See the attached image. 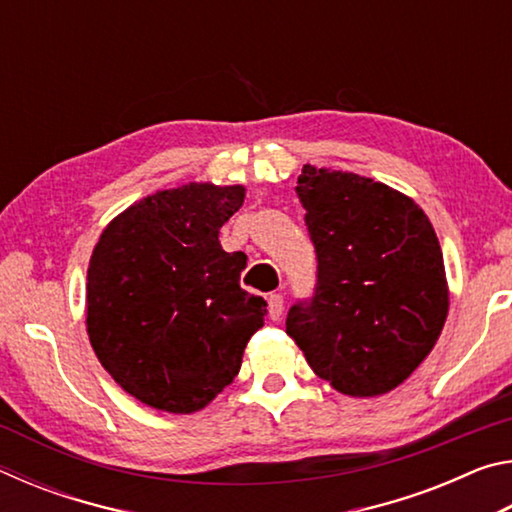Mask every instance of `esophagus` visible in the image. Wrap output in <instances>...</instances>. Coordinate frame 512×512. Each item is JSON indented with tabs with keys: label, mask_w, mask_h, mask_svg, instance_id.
I'll list each match as a JSON object with an SVG mask.
<instances>
[{
	"label": "esophagus",
	"mask_w": 512,
	"mask_h": 512,
	"mask_svg": "<svg viewBox=\"0 0 512 512\" xmlns=\"http://www.w3.org/2000/svg\"><path fill=\"white\" fill-rule=\"evenodd\" d=\"M282 311H284V298L280 296V293L268 296V316H271V320H280Z\"/></svg>",
	"instance_id": "1"
}]
</instances>
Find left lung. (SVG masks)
Here are the masks:
<instances>
[{
  "label": "left lung",
  "instance_id": "obj_1",
  "mask_svg": "<svg viewBox=\"0 0 512 512\" xmlns=\"http://www.w3.org/2000/svg\"><path fill=\"white\" fill-rule=\"evenodd\" d=\"M296 192L318 287L309 305L291 307L287 334L339 393H391L429 357L447 320L436 230L411 196L359 173L305 164Z\"/></svg>",
  "mask_w": 512,
  "mask_h": 512
}]
</instances>
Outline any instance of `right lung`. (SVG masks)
<instances>
[{
    "instance_id": "add662e5",
    "label": "right lung",
    "mask_w": 512,
    "mask_h": 512,
    "mask_svg": "<svg viewBox=\"0 0 512 512\" xmlns=\"http://www.w3.org/2000/svg\"><path fill=\"white\" fill-rule=\"evenodd\" d=\"M244 185L189 183L126 207L103 228L85 284V327L110 377L167 413L205 409L235 381L266 302L239 287L244 253L221 225Z\"/></svg>"
}]
</instances>
